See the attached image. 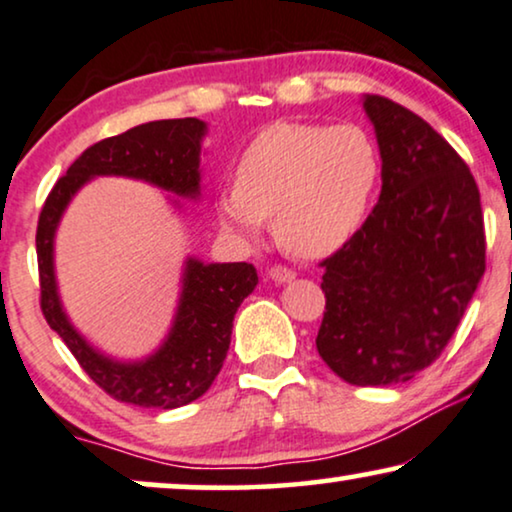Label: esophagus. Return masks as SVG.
Listing matches in <instances>:
<instances>
[{
  "instance_id": "1",
  "label": "esophagus",
  "mask_w": 512,
  "mask_h": 512,
  "mask_svg": "<svg viewBox=\"0 0 512 512\" xmlns=\"http://www.w3.org/2000/svg\"><path fill=\"white\" fill-rule=\"evenodd\" d=\"M269 278H271V281H274V283L283 285V283L295 281V271L288 269V267H271V269H269Z\"/></svg>"
}]
</instances>
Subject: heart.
<instances>
[{
    "instance_id": "1",
    "label": "heart",
    "mask_w": 512,
    "mask_h": 512,
    "mask_svg": "<svg viewBox=\"0 0 512 512\" xmlns=\"http://www.w3.org/2000/svg\"><path fill=\"white\" fill-rule=\"evenodd\" d=\"M381 182L377 142L356 124H274L243 149L236 185L217 194L220 224L257 241L274 217L276 241L325 260L365 227Z\"/></svg>"
}]
</instances>
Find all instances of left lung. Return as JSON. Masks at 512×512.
I'll return each mask as SVG.
<instances>
[{"label":"left lung","mask_w":512,"mask_h":512,"mask_svg":"<svg viewBox=\"0 0 512 512\" xmlns=\"http://www.w3.org/2000/svg\"><path fill=\"white\" fill-rule=\"evenodd\" d=\"M381 194L365 227L323 262L316 349L353 386L410 381L440 356L482 274L485 227L473 175L424 119L363 95Z\"/></svg>","instance_id":"obj_1"}]
</instances>
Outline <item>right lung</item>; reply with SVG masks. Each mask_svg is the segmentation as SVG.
Returning <instances> with one entry per match:
<instances>
[{
    "mask_svg": "<svg viewBox=\"0 0 512 512\" xmlns=\"http://www.w3.org/2000/svg\"><path fill=\"white\" fill-rule=\"evenodd\" d=\"M208 124L201 119H163L95 142L67 168L46 199L37 227L42 311L84 372L119 403L175 407L194 403L213 384L227 358L231 327L243 299L257 288L248 262H203L189 255L182 264L180 295L166 337L145 358L121 360L95 349L67 316L56 278V234L67 206L95 177L147 182L166 196L177 215L187 201H201V154Z\"/></svg>",
    "mask_w": 512,
    "mask_h": 512,
    "instance_id": "obj_1",
    "label": "right lung"
}]
</instances>
